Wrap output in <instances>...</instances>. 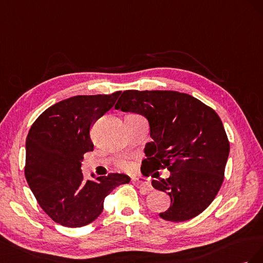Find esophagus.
<instances>
[{
	"mask_svg": "<svg viewBox=\"0 0 263 263\" xmlns=\"http://www.w3.org/2000/svg\"><path fill=\"white\" fill-rule=\"evenodd\" d=\"M132 183L136 185L138 189L141 190L142 193H146L148 191L152 190V186L151 183H149L148 179L139 176V177H132Z\"/></svg>",
	"mask_w": 263,
	"mask_h": 263,
	"instance_id": "obj_1",
	"label": "esophagus"
}]
</instances>
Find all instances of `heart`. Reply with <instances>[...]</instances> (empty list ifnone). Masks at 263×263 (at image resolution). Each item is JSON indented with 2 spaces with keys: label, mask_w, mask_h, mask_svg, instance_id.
<instances>
[{
  "label": "heart",
  "mask_w": 263,
  "mask_h": 263,
  "mask_svg": "<svg viewBox=\"0 0 263 263\" xmlns=\"http://www.w3.org/2000/svg\"><path fill=\"white\" fill-rule=\"evenodd\" d=\"M119 166L123 168V170H127L130 167V164L127 163L126 161H119Z\"/></svg>",
  "instance_id": "heart-1"
}]
</instances>
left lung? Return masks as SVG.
<instances>
[{
  "instance_id": "obj_1",
  "label": "left lung",
  "mask_w": 263,
  "mask_h": 263,
  "mask_svg": "<svg viewBox=\"0 0 263 263\" xmlns=\"http://www.w3.org/2000/svg\"><path fill=\"white\" fill-rule=\"evenodd\" d=\"M144 116L153 139L145 145L141 172L166 167L168 178L153 179L171 197L160 217L185 221L212 204L223 182L229 141L219 116L191 95L171 90H125L116 107Z\"/></svg>"
}]
</instances>
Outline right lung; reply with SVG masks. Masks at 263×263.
<instances>
[{"instance_id": "1", "label": "right lung", "mask_w": 263, "mask_h": 263, "mask_svg": "<svg viewBox=\"0 0 263 263\" xmlns=\"http://www.w3.org/2000/svg\"><path fill=\"white\" fill-rule=\"evenodd\" d=\"M120 93L71 97L45 110L29 129L26 181L43 211L62 226L92 222L103 211L104 198L130 182L118 173L85 179L80 168L84 154L93 149L91 125L114 107Z\"/></svg>"}]
</instances>
